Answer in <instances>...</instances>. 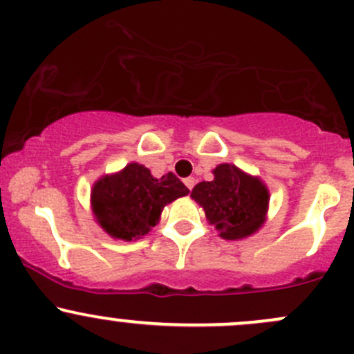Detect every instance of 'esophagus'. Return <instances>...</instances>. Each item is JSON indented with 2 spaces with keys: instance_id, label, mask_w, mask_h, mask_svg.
<instances>
[{
  "instance_id": "34e87169",
  "label": "esophagus",
  "mask_w": 354,
  "mask_h": 354,
  "mask_svg": "<svg viewBox=\"0 0 354 354\" xmlns=\"http://www.w3.org/2000/svg\"><path fill=\"white\" fill-rule=\"evenodd\" d=\"M184 184L187 185V189H189V191H192L194 184H196V178H194V177H187V178H185V180H184Z\"/></svg>"
}]
</instances>
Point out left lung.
Returning a JSON list of instances; mask_svg holds the SVG:
<instances>
[{
  "instance_id": "8db88e82",
  "label": "left lung",
  "mask_w": 354,
  "mask_h": 354,
  "mask_svg": "<svg viewBox=\"0 0 354 354\" xmlns=\"http://www.w3.org/2000/svg\"><path fill=\"white\" fill-rule=\"evenodd\" d=\"M212 174L214 180L199 182L191 196L204 207L207 221L221 231L223 238L250 236L263 224L267 187L230 163L218 165Z\"/></svg>"
}]
</instances>
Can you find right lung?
I'll return each mask as SVG.
<instances>
[{"mask_svg":"<svg viewBox=\"0 0 354 354\" xmlns=\"http://www.w3.org/2000/svg\"><path fill=\"white\" fill-rule=\"evenodd\" d=\"M187 194L189 189L174 174L155 178L147 167L130 163L120 174L96 182L93 209L106 233L133 239L157 224L165 204Z\"/></svg>","mask_w":354,"mask_h":354,"instance_id":"obj_1","label":"right lung"}]
</instances>
